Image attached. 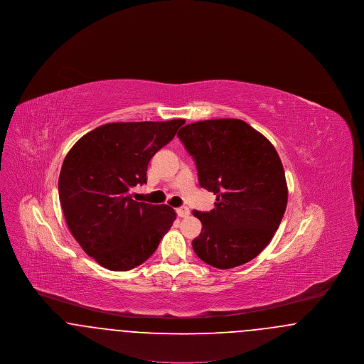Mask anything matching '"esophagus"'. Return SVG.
Instances as JSON below:
<instances>
[{"label":"esophagus","mask_w":364,"mask_h":364,"mask_svg":"<svg viewBox=\"0 0 364 364\" xmlns=\"http://www.w3.org/2000/svg\"><path fill=\"white\" fill-rule=\"evenodd\" d=\"M177 214L181 218H187L190 215V208H187V206H181V208H177Z\"/></svg>","instance_id":"1"}]
</instances>
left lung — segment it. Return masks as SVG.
<instances>
[{
  "label": "left lung",
  "mask_w": 364,
  "mask_h": 364,
  "mask_svg": "<svg viewBox=\"0 0 364 364\" xmlns=\"http://www.w3.org/2000/svg\"><path fill=\"white\" fill-rule=\"evenodd\" d=\"M177 136L196 164L199 186L217 195L211 211H192L203 226L192 242L195 254L217 269L254 259L273 239L288 203L274 146L237 119L192 122Z\"/></svg>",
  "instance_id": "obj_1"
}]
</instances>
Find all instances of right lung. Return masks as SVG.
<instances>
[{"mask_svg":"<svg viewBox=\"0 0 364 364\" xmlns=\"http://www.w3.org/2000/svg\"><path fill=\"white\" fill-rule=\"evenodd\" d=\"M184 122H109L79 139L65 156L58 195L67 225L106 269L141 264L173 225V208L136 202L129 191L147 183L150 159Z\"/></svg>","mask_w":364,"mask_h":364,"instance_id":"right-lung-1","label":"right lung"}]
</instances>
